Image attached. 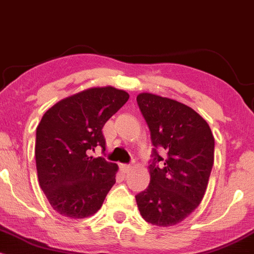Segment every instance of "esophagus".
<instances>
[{
	"instance_id": "esophagus-1",
	"label": "esophagus",
	"mask_w": 254,
	"mask_h": 254,
	"mask_svg": "<svg viewBox=\"0 0 254 254\" xmlns=\"http://www.w3.org/2000/svg\"><path fill=\"white\" fill-rule=\"evenodd\" d=\"M119 168H121V171L123 172V173H127V172L130 171L131 166H130V165H125V164H122L121 166H119Z\"/></svg>"
}]
</instances>
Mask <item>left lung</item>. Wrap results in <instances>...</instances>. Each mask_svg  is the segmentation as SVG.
<instances>
[{
  "mask_svg": "<svg viewBox=\"0 0 254 254\" xmlns=\"http://www.w3.org/2000/svg\"><path fill=\"white\" fill-rule=\"evenodd\" d=\"M136 100L154 145L150 183L135 196L137 206L148 223L174 226L202 202L214 165V136L186 105L150 93Z\"/></svg>",
  "mask_w": 254,
  "mask_h": 254,
  "instance_id": "8db88e82",
  "label": "left lung"
}]
</instances>
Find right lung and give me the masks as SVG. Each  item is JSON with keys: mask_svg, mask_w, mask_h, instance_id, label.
<instances>
[{"mask_svg": "<svg viewBox=\"0 0 254 254\" xmlns=\"http://www.w3.org/2000/svg\"><path fill=\"white\" fill-rule=\"evenodd\" d=\"M129 94L113 87L89 88L58 101L37 127L38 180L52 208L62 216L94 215L116 183L118 166L103 156L105 123L127 103Z\"/></svg>", "mask_w": 254, "mask_h": 254, "instance_id": "add662e5", "label": "right lung"}]
</instances>
